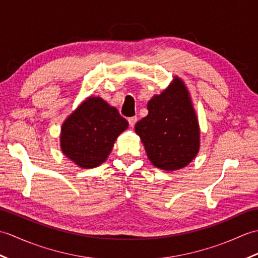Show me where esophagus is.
I'll use <instances>...</instances> for the list:
<instances>
[{
    "mask_svg": "<svg viewBox=\"0 0 258 258\" xmlns=\"http://www.w3.org/2000/svg\"><path fill=\"white\" fill-rule=\"evenodd\" d=\"M136 122H138V117H136V116H133V117H130L128 118V123H130L131 127H134Z\"/></svg>",
    "mask_w": 258,
    "mask_h": 258,
    "instance_id": "1",
    "label": "esophagus"
}]
</instances>
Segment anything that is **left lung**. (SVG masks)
<instances>
[{"mask_svg":"<svg viewBox=\"0 0 258 258\" xmlns=\"http://www.w3.org/2000/svg\"><path fill=\"white\" fill-rule=\"evenodd\" d=\"M147 109L135 132L151 163L163 171L187 166L200 152L201 128L184 81L174 76L161 94L151 98Z\"/></svg>","mask_w":258,"mask_h":258,"instance_id":"8db88e82","label":"left lung"}]
</instances>
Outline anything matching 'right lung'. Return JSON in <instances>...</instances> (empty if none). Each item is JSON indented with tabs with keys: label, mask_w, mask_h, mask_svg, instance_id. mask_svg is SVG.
Segmentation results:
<instances>
[{
	"label": "right lung",
	"mask_w": 258,
	"mask_h": 258,
	"mask_svg": "<svg viewBox=\"0 0 258 258\" xmlns=\"http://www.w3.org/2000/svg\"><path fill=\"white\" fill-rule=\"evenodd\" d=\"M128 122L100 96H89L65 118L59 145L63 154L82 168H94L107 160L115 141Z\"/></svg>",
	"instance_id": "obj_1"
}]
</instances>
